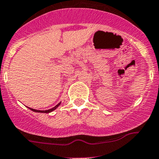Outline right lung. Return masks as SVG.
<instances>
[{"label":"right lung","mask_w":159,"mask_h":159,"mask_svg":"<svg viewBox=\"0 0 159 159\" xmlns=\"http://www.w3.org/2000/svg\"><path fill=\"white\" fill-rule=\"evenodd\" d=\"M60 104H61V102H60V103H59V104H57V105H56L55 107H54V108H51V109H49V110H46V111H39V110L33 109V108H30V109L31 110V111H34V112H41V113H49V112H51V111H52L55 110L56 108H57V107H58L59 105H60Z\"/></svg>","instance_id":"add662e5"}]
</instances>
